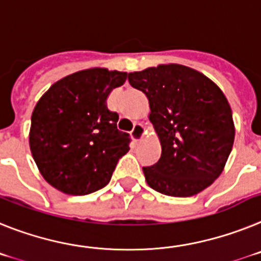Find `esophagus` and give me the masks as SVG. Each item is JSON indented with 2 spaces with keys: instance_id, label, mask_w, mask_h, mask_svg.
I'll list each match as a JSON object with an SVG mask.
<instances>
[{
  "instance_id": "34e87169",
  "label": "esophagus",
  "mask_w": 261,
  "mask_h": 261,
  "mask_svg": "<svg viewBox=\"0 0 261 261\" xmlns=\"http://www.w3.org/2000/svg\"><path fill=\"white\" fill-rule=\"evenodd\" d=\"M146 127H144L142 123H135L134 124V128L131 131V135H133L134 140L135 142H140V140L143 139L144 135H146Z\"/></svg>"
}]
</instances>
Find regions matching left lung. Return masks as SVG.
I'll return each instance as SVG.
<instances>
[{
    "mask_svg": "<svg viewBox=\"0 0 261 261\" xmlns=\"http://www.w3.org/2000/svg\"><path fill=\"white\" fill-rule=\"evenodd\" d=\"M128 81L148 98L149 121L162 144L159 162L143 167L147 184L171 197L194 196L210 187L235 138L230 103L218 85L181 64L133 72Z\"/></svg>",
    "mask_w": 261,
    "mask_h": 261,
    "instance_id": "8db88e82",
    "label": "left lung"
}]
</instances>
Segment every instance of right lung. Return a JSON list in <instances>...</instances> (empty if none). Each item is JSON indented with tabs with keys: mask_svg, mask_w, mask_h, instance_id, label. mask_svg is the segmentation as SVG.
I'll return each mask as SVG.
<instances>
[{
	"mask_svg": "<svg viewBox=\"0 0 261 261\" xmlns=\"http://www.w3.org/2000/svg\"><path fill=\"white\" fill-rule=\"evenodd\" d=\"M126 79V72L90 68L63 77L40 97L29 142L40 174L55 189L85 196L109 184L130 138L117 128L118 114L106 98Z\"/></svg>",
	"mask_w": 261,
	"mask_h": 261,
	"instance_id": "1",
	"label": "right lung"
}]
</instances>
